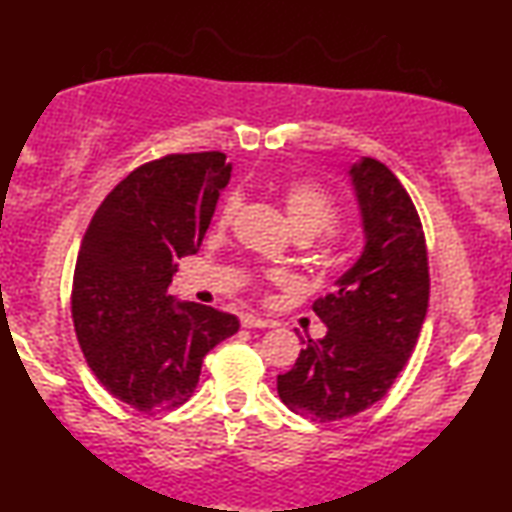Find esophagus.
<instances>
[{
	"instance_id": "34e87169",
	"label": "esophagus",
	"mask_w": 512,
	"mask_h": 512,
	"mask_svg": "<svg viewBox=\"0 0 512 512\" xmlns=\"http://www.w3.org/2000/svg\"><path fill=\"white\" fill-rule=\"evenodd\" d=\"M242 326L244 328H272V321L254 317V314H242Z\"/></svg>"
}]
</instances>
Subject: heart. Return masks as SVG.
Here are the masks:
<instances>
[{
	"label": "heart",
	"mask_w": 512,
	"mask_h": 512,
	"mask_svg": "<svg viewBox=\"0 0 512 512\" xmlns=\"http://www.w3.org/2000/svg\"><path fill=\"white\" fill-rule=\"evenodd\" d=\"M240 209V195H228L221 209V226H228ZM284 209L296 233L317 237L335 223V202L312 181H293L284 191Z\"/></svg>",
	"instance_id": "heart-1"
}]
</instances>
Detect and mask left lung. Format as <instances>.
<instances>
[{
  "mask_svg": "<svg viewBox=\"0 0 512 512\" xmlns=\"http://www.w3.org/2000/svg\"><path fill=\"white\" fill-rule=\"evenodd\" d=\"M361 214L363 249L314 300L328 331L303 340L296 366L277 377L284 405L314 422L359 415L391 389L410 359L429 307V261L422 221L387 165L361 158L349 165Z\"/></svg>",
  "mask_w": 512,
  "mask_h": 512,
  "instance_id": "obj_1",
  "label": "left lung"
}]
</instances>
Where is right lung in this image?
Returning <instances> with one entry per match:
<instances>
[{"label":"right lung","mask_w":512,"mask_h":512,"mask_svg":"<svg viewBox=\"0 0 512 512\" xmlns=\"http://www.w3.org/2000/svg\"><path fill=\"white\" fill-rule=\"evenodd\" d=\"M230 172L219 151L153 160L104 198L83 235L76 338L102 387L139 412L186 403L209 349L240 328L235 314L167 293L179 258L200 249Z\"/></svg>","instance_id":"1"}]
</instances>
